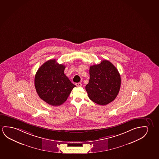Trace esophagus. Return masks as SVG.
I'll list each match as a JSON object with an SVG mask.
<instances>
[{"label": "esophagus", "mask_w": 159, "mask_h": 159, "mask_svg": "<svg viewBox=\"0 0 159 159\" xmlns=\"http://www.w3.org/2000/svg\"><path fill=\"white\" fill-rule=\"evenodd\" d=\"M75 84H76L77 87H81L82 86V83H76Z\"/></svg>", "instance_id": "1"}]
</instances>
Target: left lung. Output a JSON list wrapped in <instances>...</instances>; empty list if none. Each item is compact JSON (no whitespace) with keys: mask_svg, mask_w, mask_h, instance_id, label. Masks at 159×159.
<instances>
[{"mask_svg":"<svg viewBox=\"0 0 159 159\" xmlns=\"http://www.w3.org/2000/svg\"><path fill=\"white\" fill-rule=\"evenodd\" d=\"M89 75V81L85 86L89 99L100 105L114 100L121 87V77L116 67L104 60L90 66Z\"/></svg>","mask_w":159,"mask_h":159,"instance_id":"left-lung-1","label":"left lung"}]
</instances>
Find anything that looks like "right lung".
Returning a JSON list of instances; mask_svg holds the SVG:
<instances>
[{"label": "right lung", "mask_w": 159, "mask_h": 159, "mask_svg": "<svg viewBox=\"0 0 159 159\" xmlns=\"http://www.w3.org/2000/svg\"><path fill=\"white\" fill-rule=\"evenodd\" d=\"M65 66L55 59L49 60L36 72L34 85L41 99L52 106H59L66 100L76 87L64 74Z\"/></svg>", "instance_id": "right-lung-1"}]
</instances>
